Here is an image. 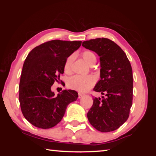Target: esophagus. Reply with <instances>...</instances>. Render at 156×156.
I'll use <instances>...</instances> for the list:
<instances>
[{
	"label": "esophagus",
	"instance_id": "esophagus-1",
	"mask_svg": "<svg viewBox=\"0 0 156 156\" xmlns=\"http://www.w3.org/2000/svg\"><path fill=\"white\" fill-rule=\"evenodd\" d=\"M84 96L83 94H81V93H78V98H80Z\"/></svg>",
	"mask_w": 156,
	"mask_h": 156
}]
</instances>
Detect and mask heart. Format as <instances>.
Wrapping results in <instances>:
<instances>
[{
	"mask_svg": "<svg viewBox=\"0 0 156 156\" xmlns=\"http://www.w3.org/2000/svg\"><path fill=\"white\" fill-rule=\"evenodd\" d=\"M82 57L89 65H93L96 62V56L93 51L86 50L82 53ZM74 55L72 54L67 57L64 64V71L65 73H69L72 70V65ZM96 83V78L91 75L88 76H73L69 78L67 81V85L69 87L73 90H76L79 92H85L90 89Z\"/></svg>",
	"mask_w": 156,
	"mask_h": 156,
	"instance_id": "b5f03b06",
	"label": "heart"
}]
</instances>
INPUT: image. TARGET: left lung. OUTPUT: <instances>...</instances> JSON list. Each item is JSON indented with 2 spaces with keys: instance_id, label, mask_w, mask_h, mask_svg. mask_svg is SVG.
Returning a JSON list of instances; mask_svg holds the SVG:
<instances>
[{
  "instance_id": "8db88e82",
  "label": "left lung",
  "mask_w": 156,
  "mask_h": 156,
  "mask_svg": "<svg viewBox=\"0 0 156 156\" xmlns=\"http://www.w3.org/2000/svg\"><path fill=\"white\" fill-rule=\"evenodd\" d=\"M86 49L100 56V80L94 88L102 96L94 98L87 113L91 125L98 131H115L128 119L133 100V73L123 50L108 38H96L83 42Z\"/></svg>"
}]
</instances>
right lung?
I'll use <instances>...</instances> for the list:
<instances>
[{"label":"right lung","instance_id":"add662e5","mask_svg":"<svg viewBox=\"0 0 156 156\" xmlns=\"http://www.w3.org/2000/svg\"><path fill=\"white\" fill-rule=\"evenodd\" d=\"M81 43L54 40L29 53L20 76L19 102L23 115L31 125L41 129L56 126L61 121L68 105L77 100L78 95L74 90H63L56 96L51 87L60 81L66 59Z\"/></svg>","mask_w":156,"mask_h":156}]
</instances>
